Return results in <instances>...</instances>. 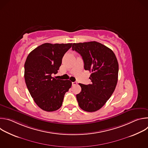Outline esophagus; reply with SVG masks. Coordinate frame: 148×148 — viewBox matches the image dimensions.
<instances>
[{
	"mask_svg": "<svg viewBox=\"0 0 148 148\" xmlns=\"http://www.w3.org/2000/svg\"><path fill=\"white\" fill-rule=\"evenodd\" d=\"M77 84V82H72V86H75Z\"/></svg>",
	"mask_w": 148,
	"mask_h": 148,
	"instance_id": "34e87169",
	"label": "esophagus"
}]
</instances>
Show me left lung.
Instances as JSON below:
<instances>
[{"label":"left lung","mask_w":148,"mask_h":148,"mask_svg":"<svg viewBox=\"0 0 148 148\" xmlns=\"http://www.w3.org/2000/svg\"><path fill=\"white\" fill-rule=\"evenodd\" d=\"M72 50L81 56L84 69L91 73V84H79L81 91L76 95L79 107L87 112L97 111L115 89L119 70L116 57L112 50L97 41L73 43Z\"/></svg>","instance_id":"left-lung-1"}]
</instances>
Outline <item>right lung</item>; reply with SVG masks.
Masks as SVG:
<instances>
[{
  "label": "right lung",
  "mask_w": 148,
  "mask_h": 148,
  "mask_svg": "<svg viewBox=\"0 0 148 148\" xmlns=\"http://www.w3.org/2000/svg\"><path fill=\"white\" fill-rule=\"evenodd\" d=\"M72 43H45L28 55L25 64V79L27 89L36 103L44 111L52 112L62 105L66 92L71 88L70 80L56 79L64 54Z\"/></svg>",
  "instance_id": "1"
}]
</instances>
